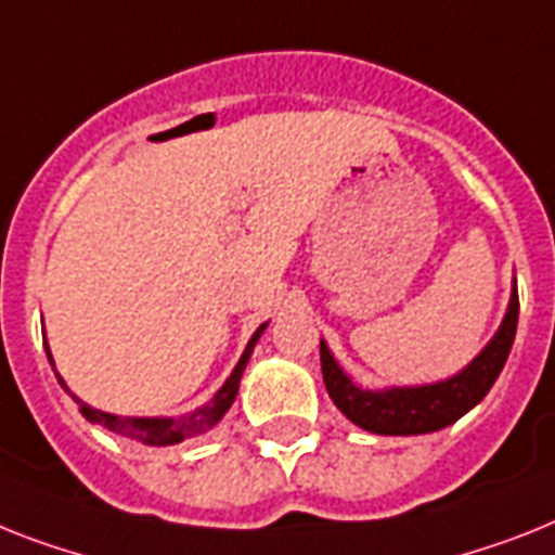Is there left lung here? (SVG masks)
I'll list each match as a JSON object with an SVG mask.
<instances>
[{
	"instance_id": "left-lung-1",
	"label": "left lung",
	"mask_w": 555,
	"mask_h": 555,
	"mask_svg": "<svg viewBox=\"0 0 555 555\" xmlns=\"http://www.w3.org/2000/svg\"><path fill=\"white\" fill-rule=\"evenodd\" d=\"M516 323H519V292L514 283L502 326L496 328L491 343L453 377L425 383V386H357L334 360L326 340H320L323 383L334 405L363 431L383 434V437H414V434L439 431L468 414L474 405L482 402L485 393L491 391L514 346Z\"/></svg>"
}]
</instances>
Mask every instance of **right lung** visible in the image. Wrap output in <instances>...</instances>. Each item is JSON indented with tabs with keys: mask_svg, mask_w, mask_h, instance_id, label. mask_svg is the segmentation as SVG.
Instances as JSON below:
<instances>
[{
	"mask_svg": "<svg viewBox=\"0 0 555 555\" xmlns=\"http://www.w3.org/2000/svg\"><path fill=\"white\" fill-rule=\"evenodd\" d=\"M267 326H269V323H263V326H258V332L251 334V340L246 343L244 354H241L237 365L232 369V374L227 377V383H223V386L215 391L212 400L204 402L201 409H195L192 414H184V416H118V414H107V411H99V409H93V405H87L85 400H79V397H76L70 388L64 386V379L59 377V371H56V377H59V383H62L64 391L70 393L73 400L79 402V411L85 414V420H90V423L102 425V428L118 434V437L135 439V442H141V446H155V448L178 446V442H184V439L198 437V434L215 428V425L223 420V414L232 409V402H235V397H237V386H241V377H244V371H246V363H249L251 351H255V343L260 340V334H263V328H267ZM44 351H48V360H50V365H53V354H50L48 343H44Z\"/></svg>",
	"mask_w": 555,
	"mask_h": 555,
	"instance_id": "1",
	"label": "right lung"
}]
</instances>
